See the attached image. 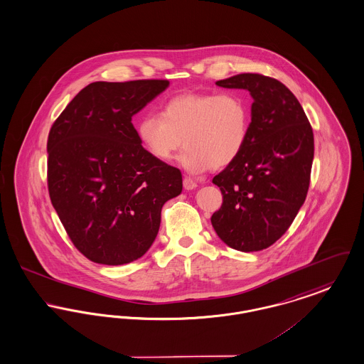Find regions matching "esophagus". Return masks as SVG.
Here are the masks:
<instances>
[{
  "mask_svg": "<svg viewBox=\"0 0 364 364\" xmlns=\"http://www.w3.org/2000/svg\"><path fill=\"white\" fill-rule=\"evenodd\" d=\"M183 186H184V188H186V190H193L198 184H196V181L193 180L191 177H184V180H183Z\"/></svg>",
  "mask_w": 364,
  "mask_h": 364,
  "instance_id": "esophagus-1",
  "label": "esophagus"
}]
</instances>
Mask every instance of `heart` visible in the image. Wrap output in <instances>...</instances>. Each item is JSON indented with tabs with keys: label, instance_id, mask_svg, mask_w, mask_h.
Listing matches in <instances>:
<instances>
[{
	"label": "heart",
	"instance_id": "obj_1",
	"mask_svg": "<svg viewBox=\"0 0 364 364\" xmlns=\"http://www.w3.org/2000/svg\"><path fill=\"white\" fill-rule=\"evenodd\" d=\"M249 133L250 108L234 92L177 95L159 115L144 114L136 124V136L154 159L168 164L183 146L181 165L195 174L234 164Z\"/></svg>",
	"mask_w": 364,
	"mask_h": 364
}]
</instances>
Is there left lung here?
Instances as JSON below:
<instances>
[{"label": "left lung", "instance_id": "obj_1", "mask_svg": "<svg viewBox=\"0 0 364 364\" xmlns=\"http://www.w3.org/2000/svg\"><path fill=\"white\" fill-rule=\"evenodd\" d=\"M215 84L247 89L255 102L246 149L214 176L223 205L212 225L230 247L259 252L289 230L305 202L314 132L297 97L275 78L245 73Z\"/></svg>", "mask_w": 364, "mask_h": 364}]
</instances>
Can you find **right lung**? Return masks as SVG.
Instances as JSON below:
<instances>
[{
    "mask_svg": "<svg viewBox=\"0 0 364 364\" xmlns=\"http://www.w3.org/2000/svg\"><path fill=\"white\" fill-rule=\"evenodd\" d=\"M168 80L92 82L49 130L48 191L77 250L97 264L122 265L149 250L161 210L183 190L181 171L154 159L132 117Z\"/></svg>",
    "mask_w": 364,
    "mask_h": 364,
    "instance_id": "obj_1",
    "label": "right lung"
}]
</instances>
